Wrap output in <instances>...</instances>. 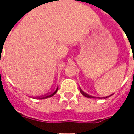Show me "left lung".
<instances>
[{
	"label": "left lung",
	"mask_w": 134,
	"mask_h": 134,
	"mask_svg": "<svg viewBox=\"0 0 134 134\" xmlns=\"http://www.w3.org/2000/svg\"><path fill=\"white\" fill-rule=\"evenodd\" d=\"M80 92H81V94H82V95H83V96H85V97H86V98H94L93 96H91V95H89L88 94L85 93V92H83V90H81V89H80ZM106 98H107V97H106Z\"/></svg>",
	"instance_id": "8db88e82"
}]
</instances>
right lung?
I'll list each match as a JSON object with an SVG mask.
<instances>
[{"label":"right lung","mask_w":134,"mask_h":134,"mask_svg":"<svg viewBox=\"0 0 134 134\" xmlns=\"http://www.w3.org/2000/svg\"><path fill=\"white\" fill-rule=\"evenodd\" d=\"M57 90H58V87L56 89V90H54L53 92H51V93H50L49 95H45L44 96H41V98H40V99H43V98H50V97H51V96H53L54 95H55L56 93H57Z\"/></svg>","instance_id":"obj_1"}]
</instances>
